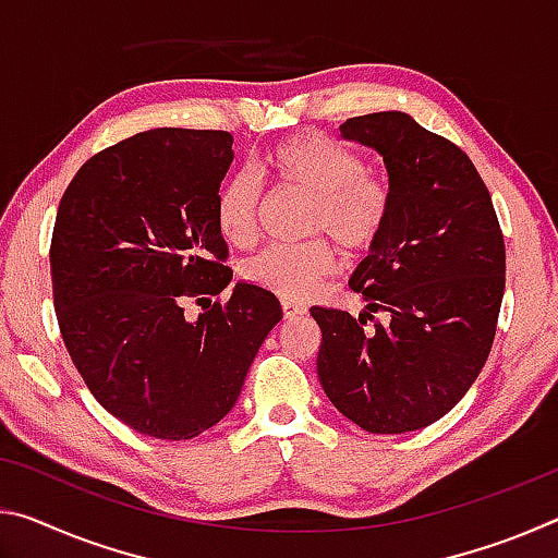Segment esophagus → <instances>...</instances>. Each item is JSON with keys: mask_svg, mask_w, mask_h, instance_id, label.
<instances>
[{"mask_svg": "<svg viewBox=\"0 0 558 558\" xmlns=\"http://www.w3.org/2000/svg\"><path fill=\"white\" fill-rule=\"evenodd\" d=\"M282 305V315L286 317H300V315H307V307L305 305H300V302H295V300H282L280 302Z\"/></svg>", "mask_w": 558, "mask_h": 558, "instance_id": "obj_1", "label": "esophagus"}]
</instances>
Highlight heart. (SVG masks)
I'll use <instances>...</instances> for the list:
<instances>
[{
    "instance_id": "b5f03b06",
    "label": "heart",
    "mask_w": 558,
    "mask_h": 558,
    "mask_svg": "<svg viewBox=\"0 0 558 558\" xmlns=\"http://www.w3.org/2000/svg\"><path fill=\"white\" fill-rule=\"evenodd\" d=\"M268 174L278 184L313 199L310 231L327 233L349 253H364L379 241L391 214L389 184L364 172V159L319 132H302L272 147ZM260 189L251 174H233L216 196V223L231 245L256 239ZM335 270L327 243L270 245L243 266V276L282 298H307Z\"/></svg>"
}]
</instances>
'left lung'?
I'll use <instances>...</instances> for the list:
<instances>
[{
    "label": "left lung",
    "mask_w": 558,
    "mask_h": 558,
    "mask_svg": "<svg viewBox=\"0 0 558 558\" xmlns=\"http://www.w3.org/2000/svg\"><path fill=\"white\" fill-rule=\"evenodd\" d=\"M384 157L391 214L349 278L368 313L313 307L323 329L319 384L369 433H409L442 418L487 362L505 295V239L475 165L399 110L339 125ZM371 317V316H369Z\"/></svg>",
    "instance_id": "8db88e82"
}]
</instances>
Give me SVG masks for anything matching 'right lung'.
Listing matches in <instances>:
<instances>
[{"mask_svg":"<svg viewBox=\"0 0 558 558\" xmlns=\"http://www.w3.org/2000/svg\"><path fill=\"white\" fill-rule=\"evenodd\" d=\"M221 130L159 128L78 169L56 214L53 305L75 369L108 413L162 440H189L239 401L282 310L239 280L196 320L183 300L219 295L233 272L216 196L233 162Z\"/></svg>","mask_w":558,"mask_h":558,"instance_id":"add662e5","label":"right lung"}]
</instances>
